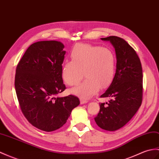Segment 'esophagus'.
Wrapping results in <instances>:
<instances>
[{
	"mask_svg": "<svg viewBox=\"0 0 159 159\" xmlns=\"http://www.w3.org/2000/svg\"><path fill=\"white\" fill-rule=\"evenodd\" d=\"M88 102V100L85 99H83V98H81L80 99V104H86V103Z\"/></svg>",
	"mask_w": 159,
	"mask_h": 159,
	"instance_id": "1",
	"label": "esophagus"
}]
</instances>
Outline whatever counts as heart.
<instances>
[{
	"label": "heart",
	"mask_w": 159,
	"mask_h": 159,
	"mask_svg": "<svg viewBox=\"0 0 159 159\" xmlns=\"http://www.w3.org/2000/svg\"><path fill=\"white\" fill-rule=\"evenodd\" d=\"M71 61L62 65L61 75L68 85L75 86L86 79L72 90L73 93L89 98L112 83L116 73V60L113 51L108 47L90 44H78L70 53ZM84 75H83V73Z\"/></svg>",
	"instance_id": "heart-1"
}]
</instances>
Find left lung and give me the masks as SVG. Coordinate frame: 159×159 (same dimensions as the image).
<instances>
[{"instance_id":"obj_1","label":"left lung","mask_w":159,"mask_h":159,"mask_svg":"<svg viewBox=\"0 0 159 159\" xmlns=\"http://www.w3.org/2000/svg\"><path fill=\"white\" fill-rule=\"evenodd\" d=\"M115 48L116 70L112 82L100 98H110L100 103L95 121L102 129L113 131L126 125L139 108L143 98V73L138 55L127 41L110 36L101 39Z\"/></svg>"}]
</instances>
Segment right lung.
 Segmentation results:
<instances>
[{
    "label": "right lung",
    "instance_id": "add662e5",
    "mask_svg": "<svg viewBox=\"0 0 159 159\" xmlns=\"http://www.w3.org/2000/svg\"><path fill=\"white\" fill-rule=\"evenodd\" d=\"M64 48L55 40L33 43L16 67L15 88L21 111L33 126L47 132L61 127L80 104L73 95L55 98L66 89L61 75Z\"/></svg>",
    "mask_w": 159,
    "mask_h": 159
}]
</instances>
